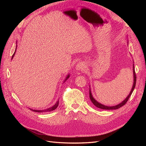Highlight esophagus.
<instances>
[{"instance_id": "34e87169", "label": "esophagus", "mask_w": 146, "mask_h": 146, "mask_svg": "<svg viewBox=\"0 0 146 146\" xmlns=\"http://www.w3.org/2000/svg\"><path fill=\"white\" fill-rule=\"evenodd\" d=\"M76 69L80 71H83L85 70V66L83 62H79L76 65Z\"/></svg>"}]
</instances>
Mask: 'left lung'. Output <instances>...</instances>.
<instances>
[{"label":"left lung","mask_w":146,"mask_h":146,"mask_svg":"<svg viewBox=\"0 0 146 146\" xmlns=\"http://www.w3.org/2000/svg\"><path fill=\"white\" fill-rule=\"evenodd\" d=\"M133 77H134V82H133V87H132V89L130 92V94H129V96H128L126 99L122 101V102L121 104H119L117 105H115V106H113V107H108V106H106V105H102L100 103H99L98 102H97L94 98L93 97H92V94H91V90L90 89V100H91V102H92V104H93L96 107H98L99 108H100V109H103V110H116V109H118L119 108H121V107H122V106L124 105L128 101V100H129V98L131 96L132 92H133L135 88V86H136V73H135V69H134V65H133Z\"/></svg>","instance_id":"1"}]
</instances>
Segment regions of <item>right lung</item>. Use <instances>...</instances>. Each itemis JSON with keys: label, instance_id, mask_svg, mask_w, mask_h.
Wrapping results in <instances>:
<instances>
[{"label": "right lung", "instance_id": "obj_1", "mask_svg": "<svg viewBox=\"0 0 146 146\" xmlns=\"http://www.w3.org/2000/svg\"><path fill=\"white\" fill-rule=\"evenodd\" d=\"M15 51H16V50H15ZM15 54V53H14V54H13V56H12V58H13V57L14 56ZM69 75H68V76H67V77L66 78L64 82H65L66 80H67L68 78H69ZM58 104H59V100L57 101V102H56V103L54 106H53V107H50V108H47V109L44 110H32V109H30V110H32V111H33L38 112V113H42V112H48V111H53V110H55L57 107H58Z\"/></svg>", "mask_w": 146, "mask_h": 146}]
</instances>
